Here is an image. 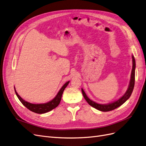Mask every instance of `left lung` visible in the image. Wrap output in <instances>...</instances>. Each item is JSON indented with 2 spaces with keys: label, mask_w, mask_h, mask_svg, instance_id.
<instances>
[{
  "label": "left lung",
  "mask_w": 146,
  "mask_h": 146,
  "mask_svg": "<svg viewBox=\"0 0 146 146\" xmlns=\"http://www.w3.org/2000/svg\"><path fill=\"white\" fill-rule=\"evenodd\" d=\"M132 72L131 75V80H130V83H129L128 88L126 91L125 94H124L122 97L118 99L116 101H114L112 102V103H110L108 104H99L96 103V102L90 100L87 96L86 95L85 91L82 88V94L84 97L85 99L88 102V104L93 106L94 108L100 111H104V112H107V111H110L112 110H114L118 107L120 106L121 105H123L125 102L130 98L131 96V94L133 91V88H134V85H135V60L134 56L132 55Z\"/></svg>",
  "instance_id": "left-lung-1"
}]
</instances>
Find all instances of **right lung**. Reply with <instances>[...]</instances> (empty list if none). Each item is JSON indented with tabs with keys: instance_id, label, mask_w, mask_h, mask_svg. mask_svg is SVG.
Wrapping results in <instances>:
<instances>
[{
	"instance_id": "right-lung-1",
	"label": "right lung",
	"mask_w": 146,
	"mask_h": 146,
	"mask_svg": "<svg viewBox=\"0 0 146 146\" xmlns=\"http://www.w3.org/2000/svg\"><path fill=\"white\" fill-rule=\"evenodd\" d=\"M69 82L70 81L67 82L62 86V88L60 89V90L58 91L56 96L55 97V98L45 104H31L29 102H26L21 98L17 93V91H16L15 88H14V90H15L16 95H17V98H19L20 101L21 102V104H22L25 107H26L28 110L37 113V114H44L46 112H49L51 110L55 109L56 107L58 106V105L61 102L62 95L64 91L65 88H66L67 86L68 85V84H69Z\"/></svg>"
}]
</instances>
